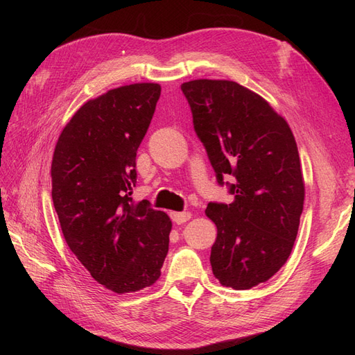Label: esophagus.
<instances>
[{
    "label": "esophagus",
    "mask_w": 355,
    "mask_h": 355,
    "mask_svg": "<svg viewBox=\"0 0 355 355\" xmlns=\"http://www.w3.org/2000/svg\"><path fill=\"white\" fill-rule=\"evenodd\" d=\"M192 214L189 211H180V213H171V219H173L178 225L185 223L191 219Z\"/></svg>",
    "instance_id": "obj_1"
}]
</instances>
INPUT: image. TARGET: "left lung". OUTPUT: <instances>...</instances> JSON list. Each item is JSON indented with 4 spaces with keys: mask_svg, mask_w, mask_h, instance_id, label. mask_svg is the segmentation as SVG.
<instances>
[{
    "mask_svg": "<svg viewBox=\"0 0 355 355\" xmlns=\"http://www.w3.org/2000/svg\"><path fill=\"white\" fill-rule=\"evenodd\" d=\"M180 89L218 184L234 196L206 209L218 228L213 274L222 286L252 288L286 263L297 235L305 185L295 136L270 103L239 83L194 80ZM228 174L234 184L223 182Z\"/></svg>",
    "mask_w": 355,
    "mask_h": 355,
    "instance_id": "1",
    "label": "left lung"
}]
</instances>
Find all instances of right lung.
Instances as JSON below:
<instances>
[{
    "label": "right lung",
    "mask_w": 355,
    "mask_h": 355,
    "mask_svg": "<svg viewBox=\"0 0 355 355\" xmlns=\"http://www.w3.org/2000/svg\"><path fill=\"white\" fill-rule=\"evenodd\" d=\"M161 87L137 83L85 102L63 128L51 161V198L71 252L115 293L153 286L168 252L171 220L135 202L136 153Z\"/></svg>",
    "instance_id": "obj_1"
}]
</instances>
